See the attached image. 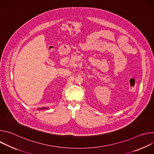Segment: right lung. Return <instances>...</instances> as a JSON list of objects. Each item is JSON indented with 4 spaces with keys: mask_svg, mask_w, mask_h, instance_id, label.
<instances>
[{
    "mask_svg": "<svg viewBox=\"0 0 154 154\" xmlns=\"http://www.w3.org/2000/svg\"><path fill=\"white\" fill-rule=\"evenodd\" d=\"M46 108H40L39 109H46Z\"/></svg>",
    "mask_w": 154,
    "mask_h": 154,
    "instance_id": "add662e5",
    "label": "right lung"
}]
</instances>
